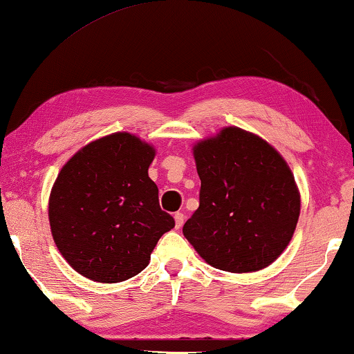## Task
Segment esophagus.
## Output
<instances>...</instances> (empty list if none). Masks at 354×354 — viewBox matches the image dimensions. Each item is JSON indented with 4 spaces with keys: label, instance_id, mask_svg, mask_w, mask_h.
<instances>
[{
    "label": "esophagus",
    "instance_id": "obj_1",
    "mask_svg": "<svg viewBox=\"0 0 354 354\" xmlns=\"http://www.w3.org/2000/svg\"><path fill=\"white\" fill-rule=\"evenodd\" d=\"M174 219H176V227H177V229H180V227L183 225V222H185V216H183L182 212H176Z\"/></svg>",
    "mask_w": 354,
    "mask_h": 354
}]
</instances>
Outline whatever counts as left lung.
Masks as SVG:
<instances>
[{
	"instance_id": "obj_1",
	"label": "left lung",
	"mask_w": 354,
	"mask_h": 354,
	"mask_svg": "<svg viewBox=\"0 0 354 354\" xmlns=\"http://www.w3.org/2000/svg\"><path fill=\"white\" fill-rule=\"evenodd\" d=\"M200 206L183 235L207 264L253 272L274 263L292 240L299 193L283 158L263 138L227 127L198 143Z\"/></svg>"
}]
</instances>
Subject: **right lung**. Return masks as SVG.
I'll list each match as a JSON object with an SVG mask.
<instances>
[{
  "mask_svg": "<svg viewBox=\"0 0 354 354\" xmlns=\"http://www.w3.org/2000/svg\"><path fill=\"white\" fill-rule=\"evenodd\" d=\"M154 149L130 133L86 145L61 169L50 196L55 243L77 272L115 283L147 268L176 221L148 177Z\"/></svg>",
  "mask_w": 354,
  "mask_h": 354,
  "instance_id": "right-lung-1",
  "label": "right lung"
}]
</instances>
